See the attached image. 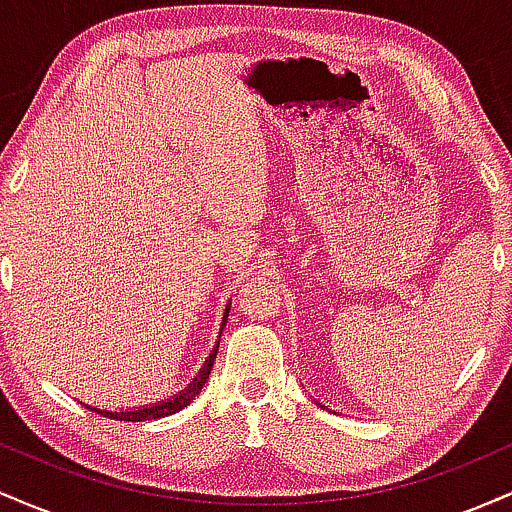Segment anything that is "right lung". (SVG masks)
Listing matches in <instances>:
<instances>
[{
    "mask_svg": "<svg viewBox=\"0 0 512 512\" xmlns=\"http://www.w3.org/2000/svg\"><path fill=\"white\" fill-rule=\"evenodd\" d=\"M228 310H231V303L226 305V313H223L221 332H223V327H226ZM219 342H221V334H219ZM216 351H219V344H214V351H211L207 361H204V366L199 368V373L195 375V378L190 380V385H187L185 390H180L178 395H173L170 399H161V402H156V404H146V407H134V409H98V407H91V404H84V407L98 411V414L108 416V419H117V421H151V419H161V416L175 414V411L185 409L187 404H190L192 399H195L199 392H202L204 383L209 380L211 368H214Z\"/></svg>",
    "mask_w": 512,
    "mask_h": 512,
    "instance_id": "add662e5",
    "label": "right lung"
}]
</instances>
